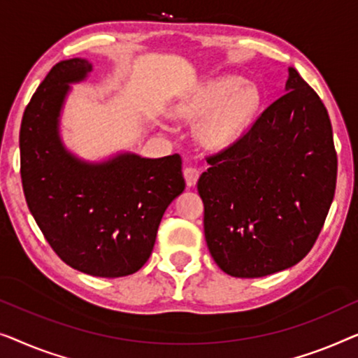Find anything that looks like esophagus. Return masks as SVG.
<instances>
[{
  "instance_id": "esophagus-1",
  "label": "esophagus",
  "mask_w": 358,
  "mask_h": 358,
  "mask_svg": "<svg viewBox=\"0 0 358 358\" xmlns=\"http://www.w3.org/2000/svg\"><path fill=\"white\" fill-rule=\"evenodd\" d=\"M183 175H185V181H186V186H194L196 181L199 178V170L196 167H186L183 170Z\"/></svg>"
}]
</instances>
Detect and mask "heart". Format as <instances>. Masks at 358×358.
Returning <instances> with one entry per match:
<instances>
[{"label": "heart", "instance_id": "heart-1", "mask_svg": "<svg viewBox=\"0 0 358 358\" xmlns=\"http://www.w3.org/2000/svg\"><path fill=\"white\" fill-rule=\"evenodd\" d=\"M259 103V94L253 85H241L238 78L209 80L198 92L178 105L180 118L194 122L206 118L199 127V138L209 148H224L238 138Z\"/></svg>", "mask_w": 358, "mask_h": 358}]
</instances>
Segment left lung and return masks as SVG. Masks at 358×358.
I'll list each match as a JSON object with an SVG mask.
<instances>
[{
    "instance_id": "8db88e82",
    "label": "left lung",
    "mask_w": 358,
    "mask_h": 358,
    "mask_svg": "<svg viewBox=\"0 0 358 358\" xmlns=\"http://www.w3.org/2000/svg\"><path fill=\"white\" fill-rule=\"evenodd\" d=\"M208 164L198 181L204 236L224 273L264 278L308 255L334 198L337 154L328 110L296 69L285 94Z\"/></svg>"
}]
</instances>
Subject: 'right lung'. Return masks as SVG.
<instances>
[{
    "label": "right lung",
    "instance_id": "right-lung-1",
    "mask_svg": "<svg viewBox=\"0 0 358 358\" xmlns=\"http://www.w3.org/2000/svg\"><path fill=\"white\" fill-rule=\"evenodd\" d=\"M90 71L87 59H64L35 90L19 133L21 178L29 210L55 253L80 273L113 279L149 259L185 178L178 154L145 159L124 152L92 164L64 148L59 113L69 84Z\"/></svg>",
    "mask_w": 358,
    "mask_h": 358
}]
</instances>
